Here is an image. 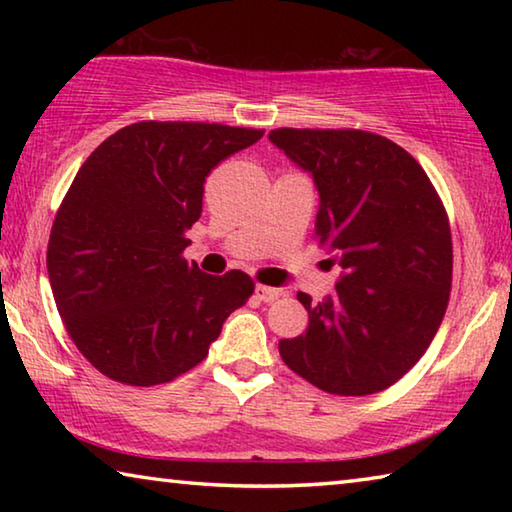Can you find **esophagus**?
Here are the masks:
<instances>
[{
    "label": "esophagus",
    "instance_id": "esophagus-1",
    "mask_svg": "<svg viewBox=\"0 0 512 512\" xmlns=\"http://www.w3.org/2000/svg\"><path fill=\"white\" fill-rule=\"evenodd\" d=\"M255 298L262 300V302H273V300L280 298V289L266 287V284H257V287H255Z\"/></svg>",
    "mask_w": 512,
    "mask_h": 512
}]
</instances>
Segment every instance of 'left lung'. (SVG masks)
Here are the masks:
<instances>
[{
	"label": "left lung",
	"mask_w": 512,
	"mask_h": 512,
	"mask_svg": "<svg viewBox=\"0 0 512 512\" xmlns=\"http://www.w3.org/2000/svg\"><path fill=\"white\" fill-rule=\"evenodd\" d=\"M277 149L314 178L316 239L343 271L309 327L280 341L287 366L320 391L372 395L402 379L443 323L452 289L447 212L413 155L368 131L277 128Z\"/></svg>",
	"instance_id": "left-lung-1"
}]
</instances>
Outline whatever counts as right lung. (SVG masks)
<instances>
[{
	"label": "right lung",
	"instance_id": "add662e5",
	"mask_svg": "<svg viewBox=\"0 0 512 512\" xmlns=\"http://www.w3.org/2000/svg\"><path fill=\"white\" fill-rule=\"evenodd\" d=\"M264 131L201 121H140L92 151L51 228L47 273L79 352L128 386L167 384L198 366L250 275H207L183 250L216 164Z\"/></svg>",
	"mask_w": 512,
	"mask_h": 512
}]
</instances>
